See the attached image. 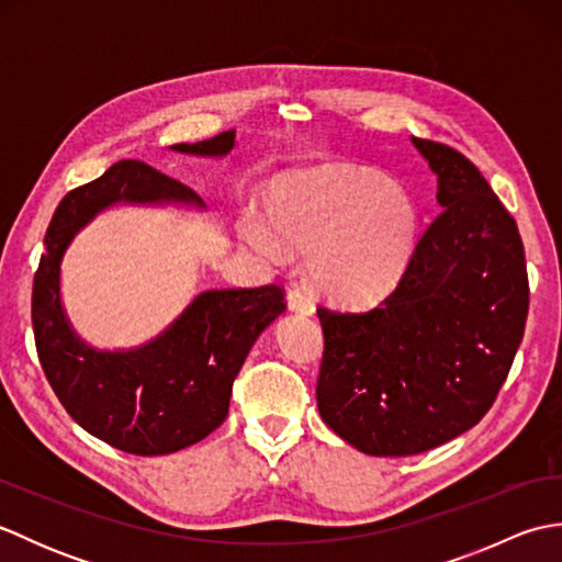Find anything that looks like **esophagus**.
<instances>
[{
    "label": "esophagus",
    "instance_id": "obj_1",
    "mask_svg": "<svg viewBox=\"0 0 562 562\" xmlns=\"http://www.w3.org/2000/svg\"><path fill=\"white\" fill-rule=\"evenodd\" d=\"M288 304H290L292 312H296V314L312 316L316 312V304L312 300V294H308L306 290H300V288H292L288 292Z\"/></svg>",
    "mask_w": 562,
    "mask_h": 562
}]
</instances>
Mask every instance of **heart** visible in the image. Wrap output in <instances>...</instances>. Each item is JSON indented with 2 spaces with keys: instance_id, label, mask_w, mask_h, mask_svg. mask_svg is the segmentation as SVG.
Listing matches in <instances>:
<instances>
[{
  "instance_id": "1",
  "label": "heart",
  "mask_w": 562,
  "mask_h": 562,
  "mask_svg": "<svg viewBox=\"0 0 562 562\" xmlns=\"http://www.w3.org/2000/svg\"><path fill=\"white\" fill-rule=\"evenodd\" d=\"M268 217L238 222L244 241L270 260L290 246L308 248V272L333 300L362 304L391 292L408 270L420 238V210L401 183L348 164L280 176Z\"/></svg>"
}]
</instances>
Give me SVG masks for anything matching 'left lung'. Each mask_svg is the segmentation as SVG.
<instances>
[{
  "mask_svg": "<svg viewBox=\"0 0 562 562\" xmlns=\"http://www.w3.org/2000/svg\"><path fill=\"white\" fill-rule=\"evenodd\" d=\"M437 176L441 212L384 302L362 314L318 306L316 403L369 457H411L491 411L529 314L517 222L461 151L413 137Z\"/></svg>",
  "mask_w": 562,
  "mask_h": 562,
  "instance_id": "obj_1",
  "label": "left lung"
}]
</instances>
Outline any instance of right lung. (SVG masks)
<instances>
[{"instance_id":"obj_1","label":"right lung","mask_w":562,"mask_h":562,"mask_svg":"<svg viewBox=\"0 0 562 562\" xmlns=\"http://www.w3.org/2000/svg\"><path fill=\"white\" fill-rule=\"evenodd\" d=\"M171 149L226 157L234 149V130ZM121 202L205 207L195 190L133 159L113 164L97 181L67 193L47 226L45 254L33 280L35 350L55 396L75 423L115 449L159 457L195 445L224 423L248 350L288 304L278 284L207 290L139 348H91L63 308L59 266L77 232Z\"/></svg>"}]
</instances>
